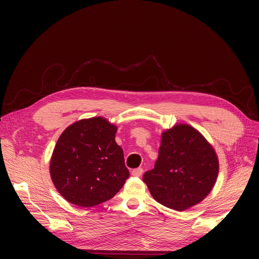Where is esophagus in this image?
I'll return each instance as SVG.
<instances>
[{
	"label": "esophagus",
	"instance_id": "1",
	"mask_svg": "<svg viewBox=\"0 0 259 259\" xmlns=\"http://www.w3.org/2000/svg\"><path fill=\"white\" fill-rule=\"evenodd\" d=\"M142 172H144V169H142V168H137V169L133 170V176H135V177H140V176L142 175Z\"/></svg>",
	"mask_w": 259,
	"mask_h": 259
}]
</instances>
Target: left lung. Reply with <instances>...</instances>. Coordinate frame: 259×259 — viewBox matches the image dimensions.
Instances as JSON below:
<instances>
[{
  "label": "left lung",
  "mask_w": 259,
  "mask_h": 259,
  "mask_svg": "<svg viewBox=\"0 0 259 259\" xmlns=\"http://www.w3.org/2000/svg\"><path fill=\"white\" fill-rule=\"evenodd\" d=\"M216 152L196 129L177 124L164 131L155 168L142 180L155 199L174 210H185L200 202L218 175Z\"/></svg>",
  "instance_id": "left-lung-1"
}]
</instances>
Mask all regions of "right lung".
Masks as SVG:
<instances>
[{
  "mask_svg": "<svg viewBox=\"0 0 259 259\" xmlns=\"http://www.w3.org/2000/svg\"><path fill=\"white\" fill-rule=\"evenodd\" d=\"M117 126L97 117L65 129L57 142L50 174L58 191L73 205L92 207L107 201L129 178Z\"/></svg>",
  "mask_w": 259,
  "mask_h": 259,
  "instance_id": "add662e5",
  "label": "right lung"
}]
</instances>
